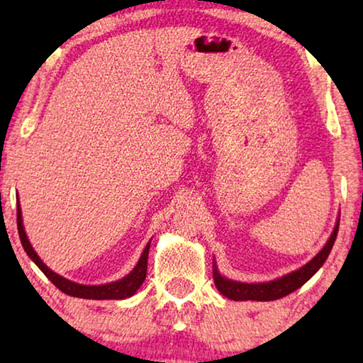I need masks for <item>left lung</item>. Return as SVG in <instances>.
<instances>
[{"label": "left lung", "instance_id": "obj_1", "mask_svg": "<svg viewBox=\"0 0 363 363\" xmlns=\"http://www.w3.org/2000/svg\"><path fill=\"white\" fill-rule=\"evenodd\" d=\"M339 221L340 218H337L334 231H332L330 238L327 240L325 246L307 264L292 272H287V274L277 277L274 281L251 282L250 284V282L228 279V277H225L218 271L216 262H213V279H215L216 289L231 301H276L284 296H289L291 292H294L301 286H304L320 269L327 257H329L332 246L335 242L337 233H339Z\"/></svg>", "mask_w": 363, "mask_h": 363}]
</instances>
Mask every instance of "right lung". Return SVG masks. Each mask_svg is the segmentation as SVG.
Instances as JSON below:
<instances>
[{"label":"right lung","instance_id":"1","mask_svg":"<svg viewBox=\"0 0 363 363\" xmlns=\"http://www.w3.org/2000/svg\"><path fill=\"white\" fill-rule=\"evenodd\" d=\"M18 201V233H19V240H21V245L26 251V255L31 257L34 264H36L39 269H41L49 281L52 282L57 289H61L64 294L72 296V297H81V299H96V301H106V299H127L135 294L138 291V287L143 284L147 276V259H148V250H150V241L147 242L145 250H143L140 259L135 264V267L128 272L125 277L122 279L113 281V282H107V284H99V286H86V284H77V282L69 281L66 277L59 276L54 272L52 269L44 264L41 257L38 256V252L34 251V247L31 246V242L28 240L26 231H24V225H23V213H21V206H19V198L16 196Z\"/></svg>","mask_w":363,"mask_h":363}]
</instances>
